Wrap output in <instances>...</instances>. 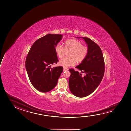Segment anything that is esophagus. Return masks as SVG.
<instances>
[{"label":"esophagus","instance_id":"1","mask_svg":"<svg viewBox=\"0 0 131 131\" xmlns=\"http://www.w3.org/2000/svg\"><path fill=\"white\" fill-rule=\"evenodd\" d=\"M63 71H68V68H63Z\"/></svg>","mask_w":131,"mask_h":131}]
</instances>
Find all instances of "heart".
Listing matches in <instances>:
<instances>
[{"label": "heart", "mask_w": 131, "mask_h": 131, "mask_svg": "<svg viewBox=\"0 0 131 131\" xmlns=\"http://www.w3.org/2000/svg\"><path fill=\"white\" fill-rule=\"evenodd\" d=\"M55 51L57 56L62 58L68 52V57L60 60L59 64L64 68L74 66L76 61L77 63L83 62L88 54V48L85 46L82 45V43L75 39L67 40L64 42V47L60 44L56 45Z\"/></svg>", "instance_id": "obj_1"}]
</instances>
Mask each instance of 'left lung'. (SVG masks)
<instances>
[{
	"instance_id": "8db88e82",
	"label": "left lung",
	"mask_w": 131,
	"mask_h": 131,
	"mask_svg": "<svg viewBox=\"0 0 131 131\" xmlns=\"http://www.w3.org/2000/svg\"><path fill=\"white\" fill-rule=\"evenodd\" d=\"M77 38L83 39L88 45L87 57L75 67L85 75L82 76L78 71L69 69L71 74L69 86L72 94L77 97H83L91 94L101 82L104 74V60L101 49L97 44L87 37Z\"/></svg>"
}]
</instances>
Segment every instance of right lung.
Masks as SVG:
<instances>
[{"instance_id":"obj_1","label":"right lung","mask_w":131,"mask_h":131,"mask_svg":"<svg viewBox=\"0 0 131 131\" xmlns=\"http://www.w3.org/2000/svg\"><path fill=\"white\" fill-rule=\"evenodd\" d=\"M61 34H48L32 44L25 66L30 81L38 91L47 92L54 88L63 71L62 67L52 68L58 62L55 47L62 40Z\"/></svg>"}]
</instances>
